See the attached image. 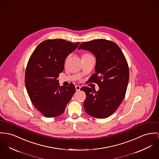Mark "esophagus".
<instances>
[{"mask_svg": "<svg viewBox=\"0 0 159 159\" xmlns=\"http://www.w3.org/2000/svg\"><path fill=\"white\" fill-rule=\"evenodd\" d=\"M80 86L79 85H76L75 86V89H76V91H79L80 89Z\"/></svg>", "mask_w": 159, "mask_h": 159, "instance_id": "obj_1", "label": "esophagus"}]
</instances>
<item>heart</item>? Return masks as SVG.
Here are the masks:
<instances>
[{
	"label": "heart",
	"mask_w": 159,
	"mask_h": 159,
	"mask_svg": "<svg viewBox=\"0 0 159 159\" xmlns=\"http://www.w3.org/2000/svg\"><path fill=\"white\" fill-rule=\"evenodd\" d=\"M93 57L90 54H89V53H87V52H85V53H83L82 54V59H85V58H88V57ZM69 58V57H68L67 58H66V60L68 59Z\"/></svg>",
	"instance_id": "obj_1"
}]
</instances>
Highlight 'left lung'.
I'll return each instance as SVG.
<instances>
[{
    "mask_svg": "<svg viewBox=\"0 0 159 159\" xmlns=\"http://www.w3.org/2000/svg\"><path fill=\"white\" fill-rule=\"evenodd\" d=\"M91 52L96 57V73L89 82L98 84V91L84 86L80 90L86 94L84 107L89 116L105 119L112 114L125 98L128 80L129 68L119 47L105 39H97L80 44L78 49Z\"/></svg>",
    "mask_w": 159,
    "mask_h": 159,
    "instance_id": "obj_1",
    "label": "left lung"
}]
</instances>
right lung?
<instances>
[{
    "mask_svg": "<svg viewBox=\"0 0 159 159\" xmlns=\"http://www.w3.org/2000/svg\"><path fill=\"white\" fill-rule=\"evenodd\" d=\"M79 44L48 39L37 47L28 61L25 76L27 93L35 108L46 117L63 114L75 92L73 84L61 86L57 78L63 70L65 59Z\"/></svg>",
    "mask_w": 159,
    "mask_h": 159,
    "instance_id": "obj_1",
    "label": "right lung"
}]
</instances>
